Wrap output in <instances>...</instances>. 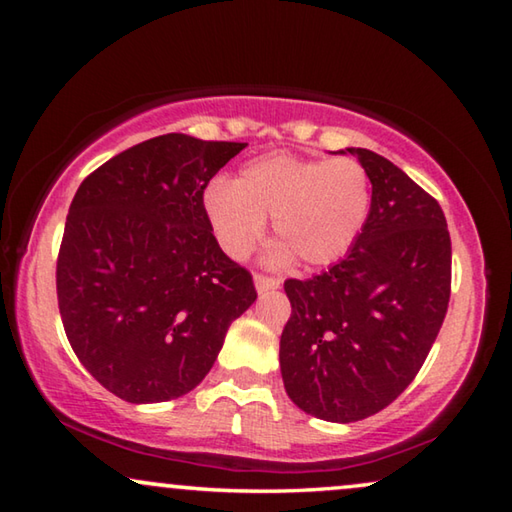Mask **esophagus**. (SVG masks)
<instances>
[{
	"instance_id": "34e87169",
	"label": "esophagus",
	"mask_w": 512,
	"mask_h": 512,
	"mask_svg": "<svg viewBox=\"0 0 512 512\" xmlns=\"http://www.w3.org/2000/svg\"><path fill=\"white\" fill-rule=\"evenodd\" d=\"M255 287H257L259 293L273 291V289L280 287V277L266 275V273H255Z\"/></svg>"
}]
</instances>
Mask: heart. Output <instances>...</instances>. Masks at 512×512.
Here are the masks:
<instances>
[{
  "label": "heart",
  "mask_w": 512,
  "mask_h": 512,
  "mask_svg": "<svg viewBox=\"0 0 512 512\" xmlns=\"http://www.w3.org/2000/svg\"><path fill=\"white\" fill-rule=\"evenodd\" d=\"M372 205L370 173L354 158L262 155L237 173L235 183L214 180L203 194L207 223L232 259H244L273 216L275 262L298 257L302 266L343 259L366 228Z\"/></svg>",
  "instance_id": "b5f03b06"
}]
</instances>
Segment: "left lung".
<instances>
[{
  "mask_svg": "<svg viewBox=\"0 0 512 512\" xmlns=\"http://www.w3.org/2000/svg\"><path fill=\"white\" fill-rule=\"evenodd\" d=\"M370 173L366 228L339 264L287 280L280 339L287 395L327 422L386 409L422 368L452 293V239L436 198L391 160L348 149Z\"/></svg>",
  "mask_w": 512,
  "mask_h": 512,
  "instance_id": "1",
  "label": "left lung"
}]
</instances>
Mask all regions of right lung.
I'll return each instance as SVG.
<instances>
[{
	"mask_svg": "<svg viewBox=\"0 0 512 512\" xmlns=\"http://www.w3.org/2000/svg\"><path fill=\"white\" fill-rule=\"evenodd\" d=\"M246 146L153 137L94 169L69 205L60 318L76 357L121 400L192 391L257 300L253 275L223 253L203 210L207 183Z\"/></svg>",
	"mask_w": 512,
	"mask_h": 512,
	"instance_id": "add662e5",
	"label": "right lung"
}]
</instances>
